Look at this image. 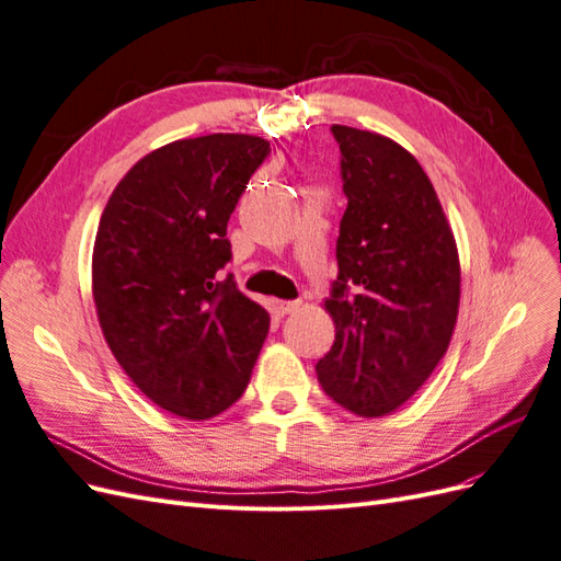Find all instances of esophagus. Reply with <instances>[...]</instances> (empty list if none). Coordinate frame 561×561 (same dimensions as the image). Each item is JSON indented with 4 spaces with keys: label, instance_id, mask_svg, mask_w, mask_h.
I'll use <instances>...</instances> for the list:
<instances>
[{
    "label": "esophagus",
    "instance_id": "34e87169",
    "mask_svg": "<svg viewBox=\"0 0 561 561\" xmlns=\"http://www.w3.org/2000/svg\"><path fill=\"white\" fill-rule=\"evenodd\" d=\"M271 307H274V311H276L278 316H287V313H293V311H297V309H299V301H283V299H274V301H271Z\"/></svg>",
    "mask_w": 561,
    "mask_h": 561
}]
</instances>
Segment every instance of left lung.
Segmentation results:
<instances>
[{
    "mask_svg": "<svg viewBox=\"0 0 561 561\" xmlns=\"http://www.w3.org/2000/svg\"><path fill=\"white\" fill-rule=\"evenodd\" d=\"M348 206L325 311L334 344L316 365L322 390L363 419L393 414L449 348L461 262L449 219L419 161L386 135L332 126Z\"/></svg>",
    "mask_w": 561,
    "mask_h": 561,
    "instance_id": "8db88e82",
    "label": "left lung"
}]
</instances>
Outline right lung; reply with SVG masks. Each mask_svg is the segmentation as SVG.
I'll use <instances>...</instances> for the list:
<instances>
[{
  "mask_svg": "<svg viewBox=\"0 0 561 561\" xmlns=\"http://www.w3.org/2000/svg\"><path fill=\"white\" fill-rule=\"evenodd\" d=\"M271 151L245 133H213L149 151L114 186L93 245L100 330L142 393L186 421L243 396L268 311L231 278L227 222Z\"/></svg>",
  "mask_w": 561,
  "mask_h": 561,
  "instance_id": "obj_1",
  "label": "right lung"
}]
</instances>
